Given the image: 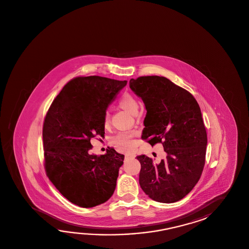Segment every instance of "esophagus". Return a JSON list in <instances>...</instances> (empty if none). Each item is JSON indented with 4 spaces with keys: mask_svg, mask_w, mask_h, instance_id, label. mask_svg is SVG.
<instances>
[{
    "mask_svg": "<svg viewBox=\"0 0 249 249\" xmlns=\"http://www.w3.org/2000/svg\"><path fill=\"white\" fill-rule=\"evenodd\" d=\"M136 157V155L132 153V152H127L126 153V158H128V159H134V158Z\"/></svg>",
    "mask_w": 249,
    "mask_h": 249,
    "instance_id": "34e87169",
    "label": "esophagus"
}]
</instances>
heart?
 <instances>
[{"label":"heart","instance_id":"b5f03b06","mask_svg":"<svg viewBox=\"0 0 249 249\" xmlns=\"http://www.w3.org/2000/svg\"><path fill=\"white\" fill-rule=\"evenodd\" d=\"M118 107L135 115L138 112L139 102L137 100V97H134L131 94L126 93V94L122 95L121 98L118 100ZM103 122H104V126L105 127H109V125L111 123V119H110L109 112H106V114L104 116ZM136 135H137V131H135V130L119 133L118 135L113 137L112 141L119 147L127 150V149H130V148H132L134 146V140H133V138H134Z\"/></svg>","mask_w":249,"mask_h":249}]
</instances>
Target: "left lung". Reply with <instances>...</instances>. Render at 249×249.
I'll return each mask as SVG.
<instances>
[{"label": "left lung", "instance_id": "1", "mask_svg": "<svg viewBox=\"0 0 249 249\" xmlns=\"http://www.w3.org/2000/svg\"><path fill=\"white\" fill-rule=\"evenodd\" d=\"M129 87L146 108L142 138L152 146L161 142L167 157L160 163L145 155L139 183L150 198L173 203L184 198L203 171L208 137L198 102L193 95L163 76H141Z\"/></svg>", "mask_w": 249, "mask_h": 249}]
</instances>
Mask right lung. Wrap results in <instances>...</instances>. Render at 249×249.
Here are the masks:
<instances>
[{"label":"right lung","instance_id":"add662e5","mask_svg":"<svg viewBox=\"0 0 249 249\" xmlns=\"http://www.w3.org/2000/svg\"><path fill=\"white\" fill-rule=\"evenodd\" d=\"M127 81L79 76L68 81L46 114L43 150L46 175L70 202L93 208L112 197L124 155L110 148L94 155L90 139L105 136L104 116Z\"/></svg>","mask_w":249,"mask_h":249}]
</instances>
